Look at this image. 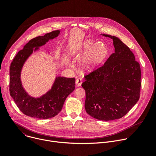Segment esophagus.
Returning a JSON list of instances; mask_svg holds the SVG:
<instances>
[{
    "label": "esophagus",
    "mask_w": 156,
    "mask_h": 156,
    "mask_svg": "<svg viewBox=\"0 0 156 156\" xmlns=\"http://www.w3.org/2000/svg\"><path fill=\"white\" fill-rule=\"evenodd\" d=\"M82 82V79L81 77H77L76 80V83L77 86H80Z\"/></svg>",
    "instance_id": "esophagus-1"
}]
</instances>
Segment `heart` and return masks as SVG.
I'll list each match as a JSON object with an SVG mask.
<instances>
[{
    "label": "heart",
    "instance_id": "heart-1",
    "mask_svg": "<svg viewBox=\"0 0 156 156\" xmlns=\"http://www.w3.org/2000/svg\"><path fill=\"white\" fill-rule=\"evenodd\" d=\"M107 53V48L104 44L100 42L95 44L92 40H85L69 51L71 57L79 58L83 55L80 59V66L83 70L88 71L104 60Z\"/></svg>",
    "mask_w": 156,
    "mask_h": 156
}]
</instances>
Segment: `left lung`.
I'll use <instances>...</instances> for the list:
<instances>
[{
	"instance_id": "8db88e82",
	"label": "left lung",
	"mask_w": 156,
	"mask_h": 156,
	"mask_svg": "<svg viewBox=\"0 0 156 156\" xmlns=\"http://www.w3.org/2000/svg\"><path fill=\"white\" fill-rule=\"evenodd\" d=\"M113 41L115 53L103 66L85 76V108L97 119L110 121L124 116L139 100L141 72L129 48L118 38L103 34Z\"/></svg>"
}]
</instances>
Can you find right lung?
Masks as SVG:
<instances>
[{
	"mask_svg": "<svg viewBox=\"0 0 156 156\" xmlns=\"http://www.w3.org/2000/svg\"><path fill=\"white\" fill-rule=\"evenodd\" d=\"M59 30L46 33L29 41L19 51L10 66V94L19 110L25 115L39 119L56 116L62 110L67 96L75 89V78L57 77L51 89L38 98L29 95L23 89L20 79L23 66L28 57L49 40L57 37ZM34 48V49L33 48Z\"/></svg>",
	"mask_w": 156,
	"mask_h": 156,
	"instance_id": "1",
	"label": "right lung"
}]
</instances>
